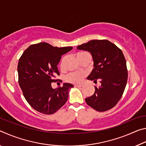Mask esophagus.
<instances>
[{
    "mask_svg": "<svg viewBox=\"0 0 146 146\" xmlns=\"http://www.w3.org/2000/svg\"><path fill=\"white\" fill-rule=\"evenodd\" d=\"M75 87H77V88H80V87H82V85L81 84H75L74 85Z\"/></svg>",
    "mask_w": 146,
    "mask_h": 146,
    "instance_id": "esophagus-1",
    "label": "esophagus"
}]
</instances>
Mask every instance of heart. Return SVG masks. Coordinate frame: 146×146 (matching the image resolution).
Returning <instances> with one entry per match:
<instances>
[{
  "label": "heart",
  "mask_w": 146,
  "mask_h": 146,
  "mask_svg": "<svg viewBox=\"0 0 146 146\" xmlns=\"http://www.w3.org/2000/svg\"><path fill=\"white\" fill-rule=\"evenodd\" d=\"M87 53H88L86 52H79L76 54V56H77V58H79ZM84 76L85 73L84 72H71L66 76V79L68 82L70 83L79 84L83 80Z\"/></svg>",
  "instance_id": "b5f03b06"
}]
</instances>
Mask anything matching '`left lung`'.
I'll list each match as a JSON object with an SVG mask.
<instances>
[{
    "instance_id": "8db88e82",
    "label": "left lung",
    "mask_w": 146,
    "mask_h": 146,
    "mask_svg": "<svg viewBox=\"0 0 146 146\" xmlns=\"http://www.w3.org/2000/svg\"><path fill=\"white\" fill-rule=\"evenodd\" d=\"M93 56L94 68L87 78L101 85L86 98L88 106L97 111H106L117 105L122 97L127 80L126 61L122 50L108 40H92L77 47Z\"/></svg>"
}]
</instances>
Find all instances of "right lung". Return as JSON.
Instances as JSON below:
<instances>
[{"label": "right lung", "mask_w": 146, "mask_h": 146, "mask_svg": "<svg viewBox=\"0 0 146 146\" xmlns=\"http://www.w3.org/2000/svg\"><path fill=\"white\" fill-rule=\"evenodd\" d=\"M72 47H53L46 42L29 46L18 63L19 84L27 102L34 110L51 115L65 104L69 90L73 85L64 83L62 87L53 89L51 83L60 75L57 65L61 56Z\"/></svg>", "instance_id": "obj_1"}]
</instances>
